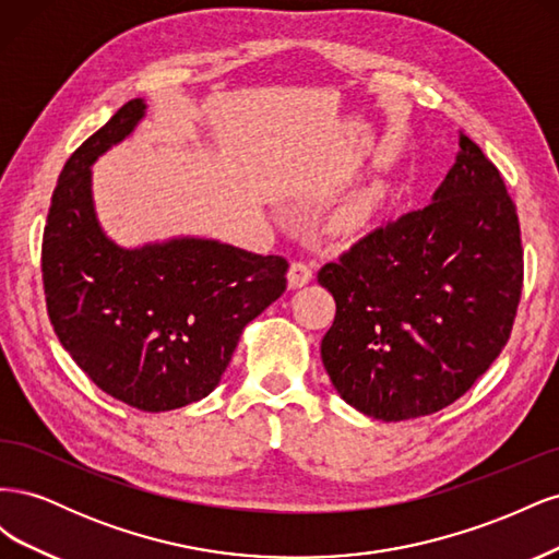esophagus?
Instances as JSON below:
<instances>
[{
	"label": "esophagus",
	"instance_id": "esophagus-1",
	"mask_svg": "<svg viewBox=\"0 0 559 559\" xmlns=\"http://www.w3.org/2000/svg\"><path fill=\"white\" fill-rule=\"evenodd\" d=\"M312 280V265L306 261H294L289 265V284L292 286H306Z\"/></svg>",
	"mask_w": 559,
	"mask_h": 559
}]
</instances>
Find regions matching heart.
Listing matches in <instances>:
<instances>
[{
  "label": "heart",
  "mask_w": 559,
  "mask_h": 559,
  "mask_svg": "<svg viewBox=\"0 0 559 559\" xmlns=\"http://www.w3.org/2000/svg\"><path fill=\"white\" fill-rule=\"evenodd\" d=\"M370 218V205H361V207H354L352 212H347L341 224H337V228L345 230V233H352V230H359L361 226H366V222Z\"/></svg>",
  "instance_id": "obj_1"
}]
</instances>
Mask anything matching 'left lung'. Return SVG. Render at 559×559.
Here are the masks:
<instances>
[{
    "label": "left lung",
    "mask_w": 559,
    "mask_h": 559,
    "mask_svg": "<svg viewBox=\"0 0 559 559\" xmlns=\"http://www.w3.org/2000/svg\"><path fill=\"white\" fill-rule=\"evenodd\" d=\"M335 298L321 361L359 413L401 421L464 396L509 343L522 294L520 222L476 142L427 207L368 233L317 275Z\"/></svg>",
    "instance_id": "1"
}]
</instances>
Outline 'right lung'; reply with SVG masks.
<instances>
[{
    "instance_id": "right-lung-1",
    "label": "right lung",
    "mask_w": 559,
    "mask_h": 559,
    "mask_svg": "<svg viewBox=\"0 0 559 559\" xmlns=\"http://www.w3.org/2000/svg\"><path fill=\"white\" fill-rule=\"evenodd\" d=\"M130 99L64 163L41 245L50 324L103 392L144 413L205 399L286 289V259L205 238L126 249L97 222L91 165L144 118Z\"/></svg>"
}]
</instances>
